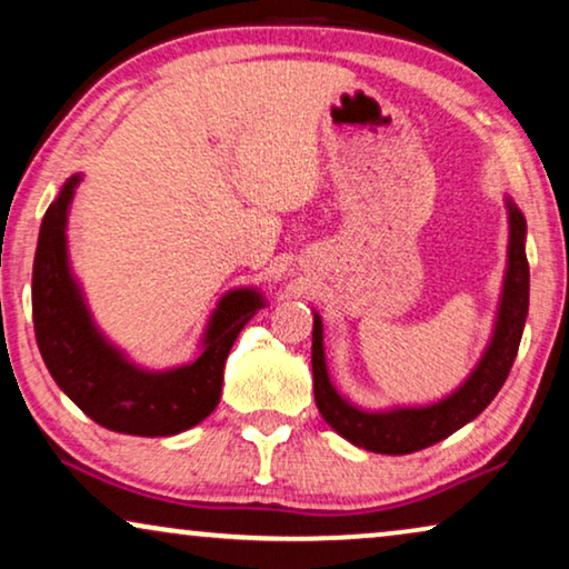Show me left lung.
<instances>
[{"label": "left lung", "mask_w": 569, "mask_h": 569, "mask_svg": "<svg viewBox=\"0 0 569 569\" xmlns=\"http://www.w3.org/2000/svg\"><path fill=\"white\" fill-rule=\"evenodd\" d=\"M505 209H508V261H505L492 337L463 383L442 399L417 403V407L415 403L388 409L357 407L333 386L329 365H326L323 321L313 310V360L310 362H313L316 407L326 425L352 446L386 456H407L430 448L477 419L502 388L516 362L528 316L526 217L510 197H505Z\"/></svg>", "instance_id": "1"}]
</instances>
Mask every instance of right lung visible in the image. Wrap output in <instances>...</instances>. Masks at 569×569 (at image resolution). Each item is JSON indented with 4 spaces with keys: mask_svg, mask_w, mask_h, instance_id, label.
I'll return each mask as SVG.
<instances>
[{
    "mask_svg": "<svg viewBox=\"0 0 569 569\" xmlns=\"http://www.w3.org/2000/svg\"><path fill=\"white\" fill-rule=\"evenodd\" d=\"M82 173L67 178L46 209L33 261V323L41 357L57 386L92 422L139 438H168L212 415L224 360L243 326L267 308L256 287H232L217 300L193 360L142 368L100 331L67 246L69 209Z\"/></svg>",
    "mask_w": 569,
    "mask_h": 569,
    "instance_id": "obj_1",
    "label": "right lung"
}]
</instances>
